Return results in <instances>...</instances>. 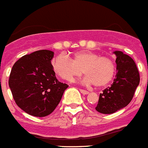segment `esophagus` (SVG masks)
I'll list each match as a JSON object with an SVG mask.
<instances>
[{
  "mask_svg": "<svg viewBox=\"0 0 148 148\" xmlns=\"http://www.w3.org/2000/svg\"><path fill=\"white\" fill-rule=\"evenodd\" d=\"M79 91H80V92H81L82 94H83V95H87V94H88V93H89L88 91L84 90V89H79Z\"/></svg>",
  "mask_w": 148,
  "mask_h": 148,
  "instance_id": "esophagus-1",
  "label": "esophagus"
}]
</instances>
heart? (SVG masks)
Here are the masks:
<instances>
[{
	"instance_id": "obj_1",
	"label": "heart",
	"mask_w": 148,
	"mask_h": 148,
	"mask_svg": "<svg viewBox=\"0 0 148 148\" xmlns=\"http://www.w3.org/2000/svg\"><path fill=\"white\" fill-rule=\"evenodd\" d=\"M54 73L68 82L79 77L83 73L86 75L83 83L87 86L103 87L112 81L115 73L114 61L107 56L91 51L77 52L73 55L72 60L63 55H59L52 61Z\"/></svg>"
}]
</instances>
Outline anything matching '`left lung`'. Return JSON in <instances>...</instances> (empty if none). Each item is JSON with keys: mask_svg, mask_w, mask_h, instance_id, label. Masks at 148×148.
<instances>
[{"mask_svg": "<svg viewBox=\"0 0 148 148\" xmlns=\"http://www.w3.org/2000/svg\"><path fill=\"white\" fill-rule=\"evenodd\" d=\"M117 73L110 87L99 95L95 109L102 114H112L127 106L134 97L140 82V75L132 57L121 51H115Z\"/></svg>", "mask_w": 148, "mask_h": 148, "instance_id": "obj_1", "label": "left lung"}]
</instances>
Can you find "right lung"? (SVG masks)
<instances>
[{
    "label": "right lung",
    "instance_id": "right-lung-1",
    "mask_svg": "<svg viewBox=\"0 0 148 148\" xmlns=\"http://www.w3.org/2000/svg\"><path fill=\"white\" fill-rule=\"evenodd\" d=\"M53 52L47 49L23 56L14 64L9 86L18 107L35 117L53 112L68 85L58 81L51 60Z\"/></svg>",
    "mask_w": 148,
    "mask_h": 148
}]
</instances>
